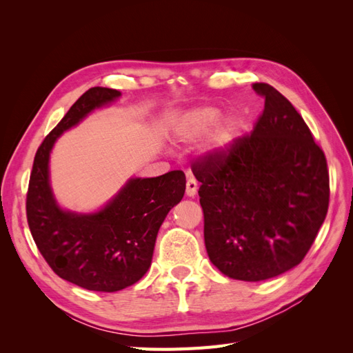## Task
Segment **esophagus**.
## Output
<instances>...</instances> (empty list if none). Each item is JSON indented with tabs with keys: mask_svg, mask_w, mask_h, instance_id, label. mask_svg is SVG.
I'll list each match as a JSON object with an SVG mask.
<instances>
[{
	"mask_svg": "<svg viewBox=\"0 0 353 353\" xmlns=\"http://www.w3.org/2000/svg\"><path fill=\"white\" fill-rule=\"evenodd\" d=\"M197 188H199V185H197V181H196L193 176H190V178L187 179V190H185L187 196H190V197L196 196V193H197Z\"/></svg>",
	"mask_w": 353,
	"mask_h": 353,
	"instance_id": "esophagus-1",
	"label": "esophagus"
}]
</instances>
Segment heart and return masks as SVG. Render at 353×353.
Returning a JSON list of instances; mask_svg holds the SVG:
<instances>
[{
    "label": "heart",
    "mask_w": 353,
    "mask_h": 353,
    "mask_svg": "<svg viewBox=\"0 0 353 353\" xmlns=\"http://www.w3.org/2000/svg\"><path fill=\"white\" fill-rule=\"evenodd\" d=\"M222 113L218 109L213 108H201L196 109L188 114L187 119L183 122L179 128V137L185 141H196L199 138L208 135L213 128H216L218 123L221 122ZM230 131L225 130L223 131V140L222 141H228L230 140Z\"/></svg>",
    "instance_id": "obj_1"
}]
</instances>
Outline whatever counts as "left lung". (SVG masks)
Instances as JSON below:
<instances>
[{
  "instance_id": "1",
  "label": "left lung",
  "mask_w": 353,
  "mask_h": 353,
  "mask_svg": "<svg viewBox=\"0 0 353 353\" xmlns=\"http://www.w3.org/2000/svg\"><path fill=\"white\" fill-rule=\"evenodd\" d=\"M253 131L199 156L209 259L230 279L262 281L301 263L327 216V159L303 117L268 83Z\"/></svg>"
}]
</instances>
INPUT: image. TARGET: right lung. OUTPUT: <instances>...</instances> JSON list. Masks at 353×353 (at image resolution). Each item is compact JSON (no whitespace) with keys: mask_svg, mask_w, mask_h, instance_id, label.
<instances>
[{"mask_svg":"<svg viewBox=\"0 0 353 353\" xmlns=\"http://www.w3.org/2000/svg\"><path fill=\"white\" fill-rule=\"evenodd\" d=\"M121 95L112 88L85 91L38 147L26 194V218L42 258L60 279L92 292L132 285L152 263L168 212L185 193L181 170L132 178L108 206L92 215L61 210L48 183V159L57 138L95 108Z\"/></svg>","mask_w":353,"mask_h":353,"instance_id":"1","label":"right lung"}]
</instances>
